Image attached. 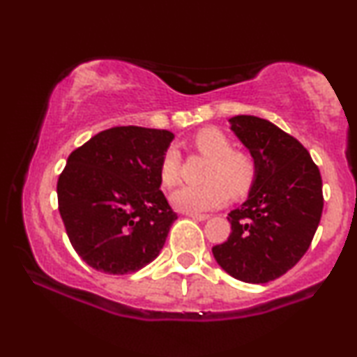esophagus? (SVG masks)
Returning <instances> with one entry per match:
<instances>
[{"label": "esophagus", "mask_w": 357, "mask_h": 357, "mask_svg": "<svg viewBox=\"0 0 357 357\" xmlns=\"http://www.w3.org/2000/svg\"><path fill=\"white\" fill-rule=\"evenodd\" d=\"M187 216H190V218H193V220H197V221L208 220V215H202V213H187Z\"/></svg>", "instance_id": "obj_1"}]
</instances>
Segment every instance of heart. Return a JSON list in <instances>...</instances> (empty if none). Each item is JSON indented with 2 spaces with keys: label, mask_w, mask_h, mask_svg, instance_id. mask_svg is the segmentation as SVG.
I'll use <instances>...</instances> for the list:
<instances>
[{
  "label": "heart",
  "mask_w": 357,
  "mask_h": 357,
  "mask_svg": "<svg viewBox=\"0 0 357 357\" xmlns=\"http://www.w3.org/2000/svg\"><path fill=\"white\" fill-rule=\"evenodd\" d=\"M193 149L206 160L202 185H190L172 193V205L185 213L215 210L229 198L241 200L257 178L256 159L246 151L233 149V142L218 128H205L192 139ZM162 187L172 188L180 180V155L170 147L159 164Z\"/></svg>",
  "instance_id": "obj_1"
}]
</instances>
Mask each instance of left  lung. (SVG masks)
Here are the masks:
<instances>
[{
  "mask_svg": "<svg viewBox=\"0 0 357 357\" xmlns=\"http://www.w3.org/2000/svg\"><path fill=\"white\" fill-rule=\"evenodd\" d=\"M229 123L256 159L257 178L228 215V241L211 251L231 277L266 284L308 251L323 213L321 175L297 139L267 119L239 114Z\"/></svg>",
  "mask_w": 357,
  "mask_h": 357,
  "instance_id": "1",
  "label": "left lung"
}]
</instances>
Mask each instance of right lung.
Instances as JSON below:
<instances>
[{
  "instance_id": "right-lung-1",
  "label": "right lung",
  "mask_w": 357,
  "mask_h": 357,
  "mask_svg": "<svg viewBox=\"0 0 357 357\" xmlns=\"http://www.w3.org/2000/svg\"><path fill=\"white\" fill-rule=\"evenodd\" d=\"M172 139L165 129L116 126L68 155L57 182L59 211L70 244L90 267L124 275L159 256L177 220L159 177Z\"/></svg>"
}]
</instances>
